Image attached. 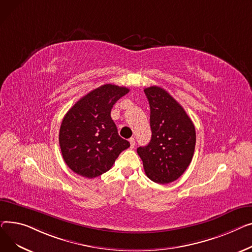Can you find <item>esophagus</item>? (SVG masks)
<instances>
[{
  "mask_svg": "<svg viewBox=\"0 0 252 252\" xmlns=\"http://www.w3.org/2000/svg\"><path fill=\"white\" fill-rule=\"evenodd\" d=\"M129 142H130V147H131V149H133V147L135 146V139L134 138H130Z\"/></svg>",
  "mask_w": 252,
  "mask_h": 252,
  "instance_id": "34e87169",
  "label": "esophagus"
}]
</instances>
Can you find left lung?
Masks as SVG:
<instances>
[{
	"instance_id": "left-lung-1",
	"label": "left lung",
	"mask_w": 252,
	"mask_h": 252,
	"mask_svg": "<svg viewBox=\"0 0 252 252\" xmlns=\"http://www.w3.org/2000/svg\"><path fill=\"white\" fill-rule=\"evenodd\" d=\"M151 108L152 139L139 146L137 154L149 178L168 184L186 171L194 154L196 133L185 110L169 93L158 86L144 90Z\"/></svg>"
}]
</instances>
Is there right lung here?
Returning <instances> with one entry per match:
<instances>
[{"label": "right lung", "instance_id": "1", "mask_svg": "<svg viewBox=\"0 0 252 252\" xmlns=\"http://www.w3.org/2000/svg\"><path fill=\"white\" fill-rule=\"evenodd\" d=\"M129 93L124 86L103 84L81 97L65 115L59 133L67 166L85 178L109 171L116 158L130 146L118 134L111 111Z\"/></svg>", "mask_w": 252, "mask_h": 252}]
</instances>
